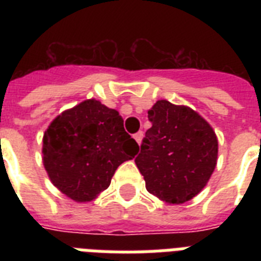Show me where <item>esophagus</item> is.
Wrapping results in <instances>:
<instances>
[{
  "label": "esophagus",
  "instance_id": "1",
  "mask_svg": "<svg viewBox=\"0 0 261 261\" xmlns=\"http://www.w3.org/2000/svg\"><path fill=\"white\" fill-rule=\"evenodd\" d=\"M142 138H143V133L142 131H138L137 134H134V139L138 142V145H141V142H142Z\"/></svg>",
  "mask_w": 261,
  "mask_h": 261
}]
</instances>
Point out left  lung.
<instances>
[{"label":"left lung","instance_id":"left-lung-1","mask_svg":"<svg viewBox=\"0 0 261 261\" xmlns=\"http://www.w3.org/2000/svg\"><path fill=\"white\" fill-rule=\"evenodd\" d=\"M146 131L135 164L146 190L168 204L188 202L206 187L218 159L213 127L186 106L159 100L147 111Z\"/></svg>","mask_w":261,"mask_h":261}]
</instances>
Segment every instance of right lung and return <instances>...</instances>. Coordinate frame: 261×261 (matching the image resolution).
<instances>
[{
  "label": "right lung",
  "mask_w": 261,
  "mask_h": 261,
  "mask_svg": "<svg viewBox=\"0 0 261 261\" xmlns=\"http://www.w3.org/2000/svg\"><path fill=\"white\" fill-rule=\"evenodd\" d=\"M138 150L118 111L94 98L63 111L43 135V165L51 182L80 203L107 190L119 165Z\"/></svg>",
  "instance_id": "add662e5"
}]
</instances>
